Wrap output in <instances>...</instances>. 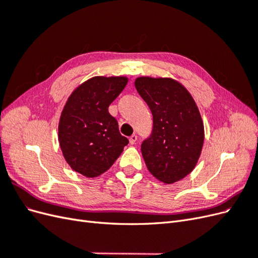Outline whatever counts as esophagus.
<instances>
[{"mask_svg": "<svg viewBox=\"0 0 258 258\" xmlns=\"http://www.w3.org/2000/svg\"><path fill=\"white\" fill-rule=\"evenodd\" d=\"M129 141H130V144H135L138 141V136L137 135H132L130 137V139H129Z\"/></svg>", "mask_w": 258, "mask_h": 258, "instance_id": "34e87169", "label": "esophagus"}]
</instances>
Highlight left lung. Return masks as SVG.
I'll return each instance as SVG.
<instances>
[{"label": "left lung", "mask_w": 258, "mask_h": 258, "mask_svg": "<svg viewBox=\"0 0 258 258\" xmlns=\"http://www.w3.org/2000/svg\"><path fill=\"white\" fill-rule=\"evenodd\" d=\"M135 86L153 115L152 134L141 145L146 167L163 183L177 182L191 172L204 145L198 107L174 80L139 77Z\"/></svg>", "instance_id": "1"}]
</instances>
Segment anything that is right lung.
Wrapping results in <instances>:
<instances>
[{
  "instance_id": "right-lung-1",
  "label": "right lung",
  "mask_w": 258,
  "mask_h": 258,
  "mask_svg": "<svg viewBox=\"0 0 258 258\" xmlns=\"http://www.w3.org/2000/svg\"><path fill=\"white\" fill-rule=\"evenodd\" d=\"M127 83L123 76H96L69 97L59 121V143L67 162L76 172L87 177L102 174L129 143L108 113V106Z\"/></svg>"
}]
</instances>
